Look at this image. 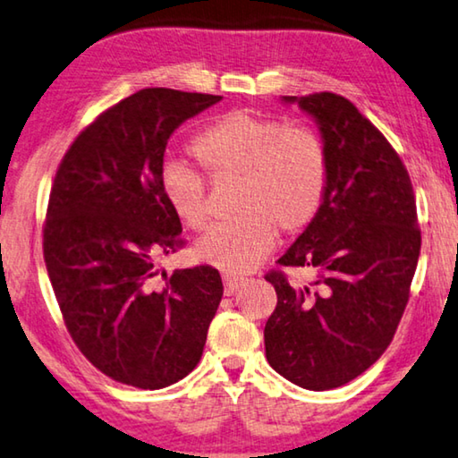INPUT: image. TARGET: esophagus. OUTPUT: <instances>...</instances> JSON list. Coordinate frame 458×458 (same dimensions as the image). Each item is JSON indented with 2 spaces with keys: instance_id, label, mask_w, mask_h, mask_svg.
Masks as SVG:
<instances>
[{
  "instance_id": "esophagus-1",
  "label": "esophagus",
  "mask_w": 458,
  "mask_h": 458,
  "mask_svg": "<svg viewBox=\"0 0 458 458\" xmlns=\"http://www.w3.org/2000/svg\"><path fill=\"white\" fill-rule=\"evenodd\" d=\"M223 282H225V294H233V292H237L239 288L243 286V278H239V276H231V274H227V276H223Z\"/></svg>"
}]
</instances>
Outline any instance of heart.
I'll list each match as a JSON object with an SVG mask.
<instances>
[{
	"label": "heart",
	"mask_w": 458,
	"mask_h": 458,
	"mask_svg": "<svg viewBox=\"0 0 458 458\" xmlns=\"http://www.w3.org/2000/svg\"><path fill=\"white\" fill-rule=\"evenodd\" d=\"M191 154L213 180L239 178L233 221L215 225L194 247L200 261L229 274L256 269L284 233L317 219L328 189V152L312 130L237 109L215 117L191 141ZM162 197L176 219L202 231L211 219L200 172L168 160L160 172Z\"/></svg>",
	"instance_id": "1"
}]
</instances>
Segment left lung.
I'll list each match as a JSON object with an SVG mask.
<instances>
[{
  "label": "left lung",
  "mask_w": 458,
  "mask_h": 458,
  "mask_svg": "<svg viewBox=\"0 0 458 458\" xmlns=\"http://www.w3.org/2000/svg\"><path fill=\"white\" fill-rule=\"evenodd\" d=\"M282 99L317 119L328 189L317 219L278 259L312 269V286L294 288L282 269L266 274L278 294L266 357L292 384L325 392L361 376L389 347L422 237L406 166L353 103L327 91Z\"/></svg>",
  "instance_id": "left-lung-1"
}]
</instances>
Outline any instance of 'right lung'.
Segmentation results:
<instances>
[{
    "instance_id": "add662e5",
    "label": "right lung",
    "mask_w": 458,
    "mask_h": 458,
    "mask_svg": "<svg viewBox=\"0 0 458 458\" xmlns=\"http://www.w3.org/2000/svg\"><path fill=\"white\" fill-rule=\"evenodd\" d=\"M219 95L152 87L82 130L52 182L44 261L74 344L119 384L160 389L197 367L223 296L211 266L158 272L184 245L160 191L176 127Z\"/></svg>"
}]
</instances>
